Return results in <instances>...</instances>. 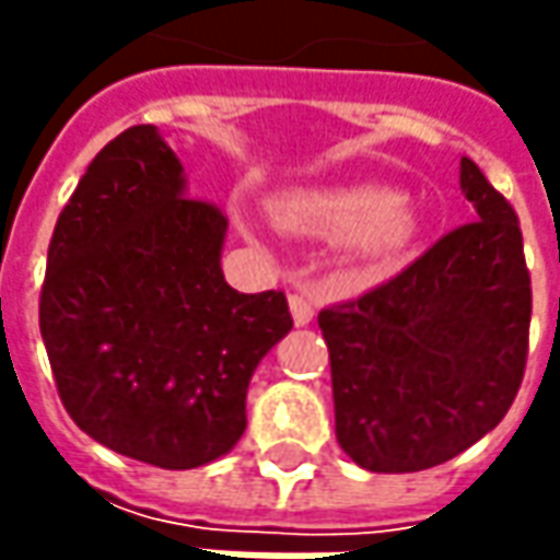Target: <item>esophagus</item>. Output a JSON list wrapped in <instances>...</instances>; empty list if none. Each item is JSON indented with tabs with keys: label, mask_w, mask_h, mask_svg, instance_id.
I'll use <instances>...</instances> for the list:
<instances>
[{
	"label": "esophagus",
	"mask_w": 560,
	"mask_h": 560,
	"mask_svg": "<svg viewBox=\"0 0 560 560\" xmlns=\"http://www.w3.org/2000/svg\"><path fill=\"white\" fill-rule=\"evenodd\" d=\"M290 312L292 320H295V327H305V324H312L314 320V302L308 295H302V292H292Z\"/></svg>",
	"instance_id": "34e87169"
}]
</instances>
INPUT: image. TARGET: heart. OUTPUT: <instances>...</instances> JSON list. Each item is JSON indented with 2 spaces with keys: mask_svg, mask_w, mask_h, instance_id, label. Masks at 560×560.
<instances>
[{
  "mask_svg": "<svg viewBox=\"0 0 560 560\" xmlns=\"http://www.w3.org/2000/svg\"><path fill=\"white\" fill-rule=\"evenodd\" d=\"M273 224L314 240H346L364 265H389L415 240L418 218L401 196L376 184L290 189L270 202Z\"/></svg>",
  "mask_w": 560,
  "mask_h": 560,
  "instance_id": "obj_1",
  "label": "heart"
}]
</instances>
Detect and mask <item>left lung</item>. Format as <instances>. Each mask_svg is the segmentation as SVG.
I'll list each match as a JSON object with an SVG mask.
<instances>
[{
    "mask_svg": "<svg viewBox=\"0 0 560 560\" xmlns=\"http://www.w3.org/2000/svg\"><path fill=\"white\" fill-rule=\"evenodd\" d=\"M477 221L361 299L317 314L330 349L336 440L374 474L448 462L499 427L529 346V270L517 214L462 159Z\"/></svg>",
    "mask_w": 560,
    "mask_h": 560,
    "instance_id": "obj_1",
    "label": "left lung"
}]
</instances>
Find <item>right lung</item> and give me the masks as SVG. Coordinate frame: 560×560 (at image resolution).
Listing matches in <instances>:
<instances>
[{
    "label": "right lung",
    "mask_w": 560,
    "mask_h": 560,
    "mask_svg": "<svg viewBox=\"0 0 560 560\" xmlns=\"http://www.w3.org/2000/svg\"><path fill=\"white\" fill-rule=\"evenodd\" d=\"M184 192L162 133L124 130L61 208L39 292V334L71 420L164 470L202 467L240 442L248 380L292 330L283 292L226 283V218Z\"/></svg>",
    "instance_id": "obj_1"
}]
</instances>
